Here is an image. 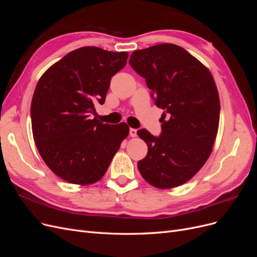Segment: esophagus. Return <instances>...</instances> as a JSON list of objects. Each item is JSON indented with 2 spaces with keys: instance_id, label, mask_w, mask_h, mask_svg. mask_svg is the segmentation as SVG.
Wrapping results in <instances>:
<instances>
[{
  "instance_id": "34e87169",
  "label": "esophagus",
  "mask_w": 257,
  "mask_h": 257,
  "mask_svg": "<svg viewBox=\"0 0 257 257\" xmlns=\"http://www.w3.org/2000/svg\"><path fill=\"white\" fill-rule=\"evenodd\" d=\"M130 135L132 137H136L137 135V130L136 128H130Z\"/></svg>"
}]
</instances>
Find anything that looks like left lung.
Masks as SVG:
<instances>
[{
  "label": "left lung",
  "mask_w": 257,
  "mask_h": 257,
  "mask_svg": "<svg viewBox=\"0 0 257 257\" xmlns=\"http://www.w3.org/2000/svg\"><path fill=\"white\" fill-rule=\"evenodd\" d=\"M130 65L146 79L155 105L164 109L162 132L137 131L148 146L138 169L158 189L188 182L204 166L217 134L220 98L209 69L180 46L160 44L136 50Z\"/></svg>",
  "instance_id": "left-lung-1"
}]
</instances>
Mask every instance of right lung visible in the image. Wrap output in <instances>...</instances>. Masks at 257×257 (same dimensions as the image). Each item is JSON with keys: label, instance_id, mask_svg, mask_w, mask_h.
I'll use <instances>...</instances> for the list:
<instances>
[{"label": "right lung", "instance_id": "add662e5", "mask_svg": "<svg viewBox=\"0 0 257 257\" xmlns=\"http://www.w3.org/2000/svg\"><path fill=\"white\" fill-rule=\"evenodd\" d=\"M127 57L124 51L81 47L50 66L36 84L31 103L36 147L46 165L69 183L100 180L128 135L126 123L92 119Z\"/></svg>", "mask_w": 257, "mask_h": 257}]
</instances>
